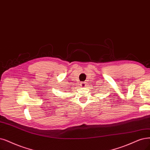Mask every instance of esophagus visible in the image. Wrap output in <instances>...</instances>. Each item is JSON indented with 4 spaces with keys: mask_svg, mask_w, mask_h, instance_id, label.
Wrapping results in <instances>:
<instances>
[{
    "mask_svg": "<svg viewBox=\"0 0 150 150\" xmlns=\"http://www.w3.org/2000/svg\"><path fill=\"white\" fill-rule=\"evenodd\" d=\"M80 85H81V86L82 87V88H83V87H85L86 86V82H81L80 83Z\"/></svg>",
    "mask_w": 150,
    "mask_h": 150,
    "instance_id": "esophagus-1",
    "label": "esophagus"
}]
</instances>
